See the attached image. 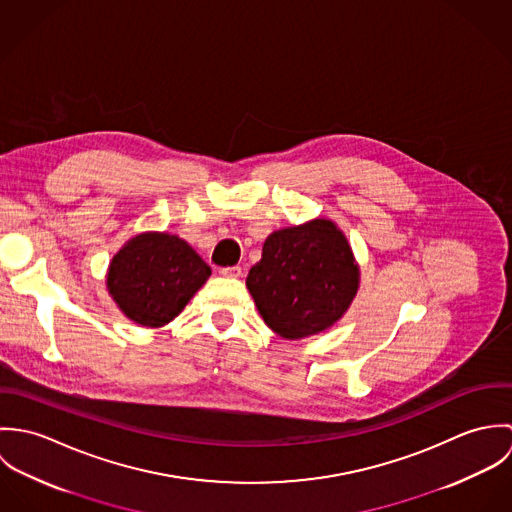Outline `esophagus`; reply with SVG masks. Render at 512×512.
I'll use <instances>...</instances> for the list:
<instances>
[{
  "label": "esophagus",
  "instance_id": "1",
  "mask_svg": "<svg viewBox=\"0 0 512 512\" xmlns=\"http://www.w3.org/2000/svg\"><path fill=\"white\" fill-rule=\"evenodd\" d=\"M220 274L224 278H240L242 276V268L240 266H228V268H222Z\"/></svg>",
  "mask_w": 512,
  "mask_h": 512
}]
</instances>
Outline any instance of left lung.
<instances>
[{
  "label": "left lung",
  "mask_w": 512,
  "mask_h": 512,
  "mask_svg": "<svg viewBox=\"0 0 512 512\" xmlns=\"http://www.w3.org/2000/svg\"><path fill=\"white\" fill-rule=\"evenodd\" d=\"M246 288L274 333L303 339L345 315L359 290V266L333 220H309L266 238Z\"/></svg>",
  "instance_id": "obj_1"
}]
</instances>
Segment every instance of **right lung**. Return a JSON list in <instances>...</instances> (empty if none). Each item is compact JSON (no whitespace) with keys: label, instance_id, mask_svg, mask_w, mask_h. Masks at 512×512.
<instances>
[{"label":"right lung","instance_id":"1","mask_svg":"<svg viewBox=\"0 0 512 512\" xmlns=\"http://www.w3.org/2000/svg\"><path fill=\"white\" fill-rule=\"evenodd\" d=\"M209 276L211 268L183 238L142 232L114 254L106 286L128 319L142 327H163Z\"/></svg>","mask_w":512,"mask_h":512}]
</instances>
